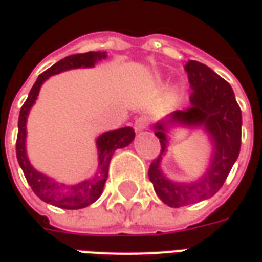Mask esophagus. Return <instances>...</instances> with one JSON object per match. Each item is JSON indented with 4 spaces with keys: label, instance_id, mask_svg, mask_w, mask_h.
<instances>
[{
    "label": "esophagus",
    "instance_id": "1",
    "mask_svg": "<svg viewBox=\"0 0 262 262\" xmlns=\"http://www.w3.org/2000/svg\"><path fill=\"white\" fill-rule=\"evenodd\" d=\"M148 125H149V120H148V117H140V118H137L134 124L135 133H141V131H144V129L148 128Z\"/></svg>",
    "mask_w": 262,
    "mask_h": 262
}]
</instances>
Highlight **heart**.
I'll use <instances>...</instances> for the list:
<instances>
[{"instance_id": "b5f03b06", "label": "heart", "mask_w": 262, "mask_h": 262, "mask_svg": "<svg viewBox=\"0 0 262 262\" xmlns=\"http://www.w3.org/2000/svg\"><path fill=\"white\" fill-rule=\"evenodd\" d=\"M185 94H186V87L185 86H178L175 89V98L178 101H182L183 97H185Z\"/></svg>"}]
</instances>
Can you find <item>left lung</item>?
<instances>
[{
    "mask_svg": "<svg viewBox=\"0 0 262 262\" xmlns=\"http://www.w3.org/2000/svg\"><path fill=\"white\" fill-rule=\"evenodd\" d=\"M185 70L193 90L190 107L173 111L154 125L161 142V154L148 170L155 193L165 205L175 209L214 196L237 161L241 145V110L231 86L210 68L196 60H189ZM176 127L202 129L211 142L208 168L193 181H172L162 168L171 139L170 131Z\"/></svg>",
    "mask_w": 262,
    "mask_h": 262,
    "instance_id": "obj_1",
    "label": "left lung"
}]
</instances>
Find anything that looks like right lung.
<instances>
[{
    "instance_id": "right-lung-1",
    "label": "right lung",
    "mask_w": 262,
    "mask_h": 262,
    "mask_svg": "<svg viewBox=\"0 0 262 262\" xmlns=\"http://www.w3.org/2000/svg\"><path fill=\"white\" fill-rule=\"evenodd\" d=\"M107 59V52H87V53H77L72 55L55 63L35 81V84L29 92L27 101L24 103L19 113L18 120V138H16V158L19 166L24 170V175L27 178L29 186L32 187L35 194L39 199L43 200L49 205L56 206L60 209L68 210H76L87 207L101 196L104 183L108 178V166L113 154L118 148H125L134 141L135 133L131 127H124L107 131L104 134L98 135L96 138V146H97L98 165L97 172L84 181L75 183V185H66L62 182H57L51 176L39 172L29 162L27 154V121L29 111L35 104L38 98L39 90L42 84L45 83L51 76L59 75L66 70L72 69H84L94 68V64Z\"/></svg>"
}]
</instances>
